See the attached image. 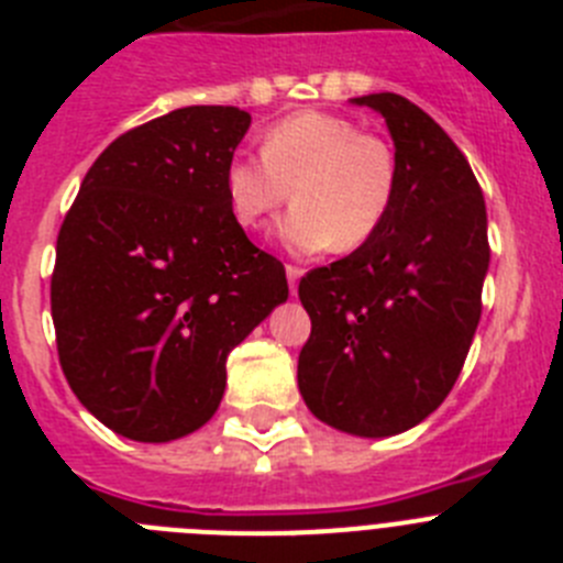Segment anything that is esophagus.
Listing matches in <instances>:
<instances>
[{"label": "esophagus", "instance_id": "obj_1", "mask_svg": "<svg viewBox=\"0 0 563 563\" xmlns=\"http://www.w3.org/2000/svg\"><path fill=\"white\" fill-rule=\"evenodd\" d=\"M301 267H296V265H287V282H290V292L292 296H296V290H298V278H301Z\"/></svg>", "mask_w": 563, "mask_h": 563}]
</instances>
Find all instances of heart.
<instances>
[{
	"label": "heart",
	"instance_id": "b5f03b06",
	"mask_svg": "<svg viewBox=\"0 0 563 563\" xmlns=\"http://www.w3.org/2000/svg\"><path fill=\"white\" fill-rule=\"evenodd\" d=\"M397 191V157L386 137L361 132L343 114L296 112L273 123L262 154L225 166L231 211L245 228L296 200L278 233L292 251H355L383 228Z\"/></svg>",
	"mask_w": 563,
	"mask_h": 563
}]
</instances>
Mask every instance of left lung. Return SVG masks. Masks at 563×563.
<instances>
[{"instance_id": "8db88e82", "label": "left lung", "mask_w": 563, "mask_h": 563, "mask_svg": "<svg viewBox=\"0 0 563 563\" xmlns=\"http://www.w3.org/2000/svg\"><path fill=\"white\" fill-rule=\"evenodd\" d=\"M386 118L397 191L380 231L298 282L312 330L298 389L321 422L391 437L454 389L482 316L490 245L485 197L431 114L395 92L352 98Z\"/></svg>"}]
</instances>
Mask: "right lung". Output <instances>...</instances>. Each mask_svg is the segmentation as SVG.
<instances>
[{"instance_id":"obj_1","label":"right lung","mask_w":563,"mask_h":563,"mask_svg":"<svg viewBox=\"0 0 563 563\" xmlns=\"http://www.w3.org/2000/svg\"><path fill=\"white\" fill-rule=\"evenodd\" d=\"M239 107H183L123 132L87 172L56 242L49 307L69 389L114 434L206 426L228 352L287 301L285 265L236 222L225 166Z\"/></svg>"}]
</instances>
